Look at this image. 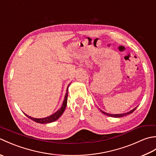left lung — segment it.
Segmentation results:
<instances>
[{"mask_svg":"<svg viewBox=\"0 0 156 156\" xmlns=\"http://www.w3.org/2000/svg\"><path fill=\"white\" fill-rule=\"evenodd\" d=\"M137 107H135V108H134L133 110H131V111H129V112H126V113H122V114H116V115H112V114H109V113H107V112H104V111H101V112H102V113L103 114H105V115H107V116H109V117H124V116H126V115H129V114H131V113H132V112H133L135 109L137 108Z\"/></svg>","mask_w":156,"mask_h":156,"instance_id":"1","label":"left lung"}]
</instances>
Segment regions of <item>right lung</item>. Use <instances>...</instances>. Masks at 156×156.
I'll use <instances>...</instances> for the list:
<instances>
[{"label":"right lung","instance_id":"add662e5","mask_svg":"<svg viewBox=\"0 0 156 156\" xmlns=\"http://www.w3.org/2000/svg\"><path fill=\"white\" fill-rule=\"evenodd\" d=\"M69 84L68 85V87H69ZM68 87L67 89H66V95H65V98L64 100V102H63L62 107L60 108V109H59V110L57 112H55L54 114L51 115V116H49V117L43 118V119H35V118H33V117H29V116L27 115L26 114H25V115L27 116L28 118L31 119V120H33L35 122H39V123H44V124L49 123V122H54V121H56L57 119H58L59 117H60V116L63 114V112H64V110H65V108L66 107V105H67V100H68Z\"/></svg>","mask_w":156,"mask_h":156}]
</instances>
